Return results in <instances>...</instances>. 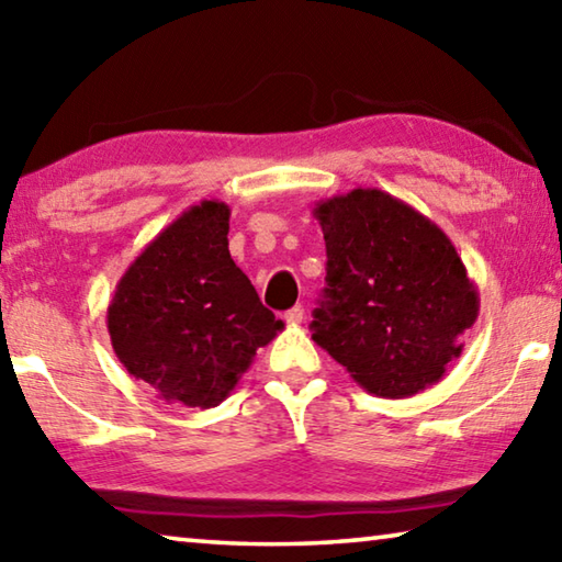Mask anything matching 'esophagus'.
Listing matches in <instances>:
<instances>
[{"label":"esophagus","mask_w":562,"mask_h":562,"mask_svg":"<svg viewBox=\"0 0 562 562\" xmlns=\"http://www.w3.org/2000/svg\"><path fill=\"white\" fill-rule=\"evenodd\" d=\"M302 317H304V307H300V304H294L292 310L284 312V322H288V325H300Z\"/></svg>","instance_id":"1"}]
</instances>
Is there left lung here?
<instances>
[{"label":"left lung","mask_w":562,"mask_h":562,"mask_svg":"<svg viewBox=\"0 0 562 562\" xmlns=\"http://www.w3.org/2000/svg\"><path fill=\"white\" fill-rule=\"evenodd\" d=\"M327 288L312 339L374 396L424 392L461 355L479 290L439 225L379 188L315 205Z\"/></svg>","instance_id":"1"}]
</instances>
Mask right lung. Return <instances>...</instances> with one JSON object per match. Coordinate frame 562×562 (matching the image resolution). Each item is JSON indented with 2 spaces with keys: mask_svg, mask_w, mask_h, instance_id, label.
<instances>
[{
  "mask_svg": "<svg viewBox=\"0 0 562 562\" xmlns=\"http://www.w3.org/2000/svg\"><path fill=\"white\" fill-rule=\"evenodd\" d=\"M231 207L201 201L128 265L109 304L126 372L168 404L213 408L284 327L227 250Z\"/></svg>",
  "mask_w": 562,
  "mask_h": 562,
  "instance_id": "1",
  "label": "right lung"
}]
</instances>
